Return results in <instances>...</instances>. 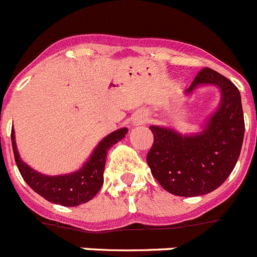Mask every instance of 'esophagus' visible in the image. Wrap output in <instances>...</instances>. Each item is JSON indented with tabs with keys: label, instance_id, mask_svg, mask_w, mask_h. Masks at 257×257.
Listing matches in <instances>:
<instances>
[{
	"label": "esophagus",
	"instance_id": "34e87169",
	"mask_svg": "<svg viewBox=\"0 0 257 257\" xmlns=\"http://www.w3.org/2000/svg\"><path fill=\"white\" fill-rule=\"evenodd\" d=\"M144 122V116L143 115H137L134 118V123L135 124H141Z\"/></svg>",
	"mask_w": 257,
	"mask_h": 257
}]
</instances>
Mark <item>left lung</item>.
Returning a JSON list of instances; mask_svg holds the SVG:
<instances>
[{
	"label": "left lung",
	"mask_w": 257,
	"mask_h": 257,
	"mask_svg": "<svg viewBox=\"0 0 257 257\" xmlns=\"http://www.w3.org/2000/svg\"><path fill=\"white\" fill-rule=\"evenodd\" d=\"M203 84L217 85L222 101L202 133L185 137L171 128L150 127L154 143L147 164L159 184L175 196L196 197L215 190L230 176L240 155L244 116L238 88L206 67L197 73L186 93Z\"/></svg>",
	"instance_id": "left-lung-1"
}]
</instances>
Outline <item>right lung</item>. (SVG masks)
I'll return each mask as SVG.
<instances>
[{"mask_svg": "<svg viewBox=\"0 0 257 257\" xmlns=\"http://www.w3.org/2000/svg\"><path fill=\"white\" fill-rule=\"evenodd\" d=\"M127 128L114 131L97 146L90 159L75 173L61 176H44L34 171L21 160L12 130V144L17 167L27 185L47 201L63 206H78L90 201L103 184V171L107 150L126 135Z\"/></svg>", "mask_w": 257, "mask_h": 257, "instance_id": "1", "label": "right lung"}]
</instances>
